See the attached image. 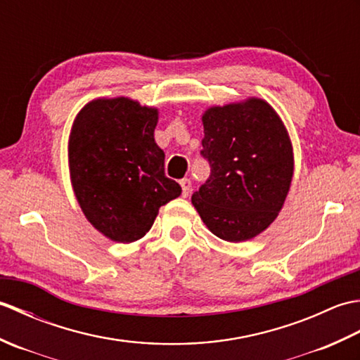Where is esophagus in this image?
<instances>
[{
    "label": "esophagus",
    "mask_w": 360,
    "mask_h": 360,
    "mask_svg": "<svg viewBox=\"0 0 360 360\" xmlns=\"http://www.w3.org/2000/svg\"><path fill=\"white\" fill-rule=\"evenodd\" d=\"M179 184L182 187V196H184V198L188 196L190 192H192V181H190L188 178H184V179L179 181Z\"/></svg>",
    "instance_id": "1"
}]
</instances>
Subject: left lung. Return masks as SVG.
Returning <instances> with one entry per match:
<instances>
[{"label": "left lung", "instance_id": "obj_1", "mask_svg": "<svg viewBox=\"0 0 360 360\" xmlns=\"http://www.w3.org/2000/svg\"><path fill=\"white\" fill-rule=\"evenodd\" d=\"M201 156L210 176L192 195L221 240L254 238L277 218L292 179V147L280 117L259 98L215 106L202 116Z\"/></svg>", "mask_w": 360, "mask_h": 360}]
</instances>
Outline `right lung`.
<instances>
[{
	"label": "right lung",
	"instance_id": "right-lung-1",
	"mask_svg": "<svg viewBox=\"0 0 360 360\" xmlns=\"http://www.w3.org/2000/svg\"><path fill=\"white\" fill-rule=\"evenodd\" d=\"M158 111L125 97L88 103L74 122L70 168L75 196L98 232L119 243L147 233L160 205L181 195L155 141Z\"/></svg>",
	"mask_w": 360,
	"mask_h": 360
}]
</instances>
